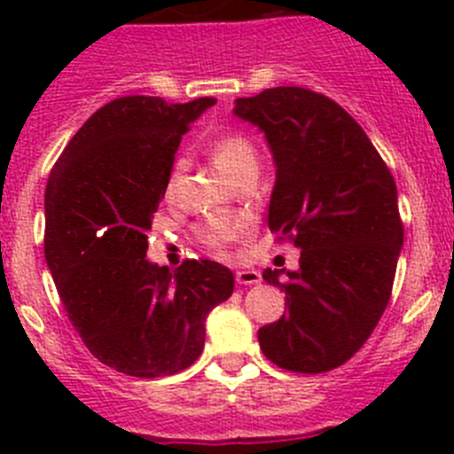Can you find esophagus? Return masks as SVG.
I'll return each mask as SVG.
<instances>
[{"instance_id": "1", "label": "esophagus", "mask_w": 454, "mask_h": 454, "mask_svg": "<svg viewBox=\"0 0 454 454\" xmlns=\"http://www.w3.org/2000/svg\"><path fill=\"white\" fill-rule=\"evenodd\" d=\"M236 282L243 284V286L262 284V272L254 270V268H240V270H236Z\"/></svg>"}]
</instances>
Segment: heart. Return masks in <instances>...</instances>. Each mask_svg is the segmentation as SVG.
<instances>
[{"label": "heart", "instance_id": "heart-1", "mask_svg": "<svg viewBox=\"0 0 454 454\" xmlns=\"http://www.w3.org/2000/svg\"><path fill=\"white\" fill-rule=\"evenodd\" d=\"M211 152V159H214L215 166L220 168L223 175L234 182L236 177H240L243 172H256V166H259V156H256V147L246 134H240V131H230V134H223L211 143L208 147ZM179 170H182V163L172 168L170 179H168L166 192L172 195L175 186H177L179 179ZM246 231V223L243 220H234V218H224V220H215L202 231V240L207 246L211 247H224L230 240H234L236 236H240Z\"/></svg>", "mask_w": 454, "mask_h": 454}]
</instances>
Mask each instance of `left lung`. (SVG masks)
Returning <instances> with one entry per match:
<instances>
[{"label":"left lung","instance_id":"8db88e82","mask_svg":"<svg viewBox=\"0 0 454 454\" xmlns=\"http://www.w3.org/2000/svg\"><path fill=\"white\" fill-rule=\"evenodd\" d=\"M234 115L272 154L270 230L302 247L298 270H263L288 311L263 325L259 346L286 371H332L366 343L391 298L404 239L398 188L366 131L325 95L268 88L236 99Z\"/></svg>","mask_w":454,"mask_h":454}]
</instances>
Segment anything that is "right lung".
<instances>
[{
  "label": "right lung",
  "instance_id": "add662e5",
  "mask_svg": "<svg viewBox=\"0 0 454 454\" xmlns=\"http://www.w3.org/2000/svg\"><path fill=\"white\" fill-rule=\"evenodd\" d=\"M214 104L114 99L72 136L47 179L45 259L56 291L88 350L124 375L191 366L208 311L234 293L223 263L184 262L172 272L147 259L182 136Z\"/></svg>",
  "mask_w": 454,
  "mask_h": 454
}]
</instances>
